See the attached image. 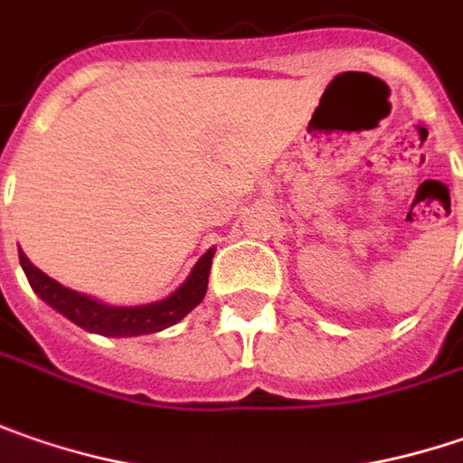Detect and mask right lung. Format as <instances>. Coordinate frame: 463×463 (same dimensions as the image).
I'll use <instances>...</instances> for the list:
<instances>
[{"instance_id":"1","label":"right lung","mask_w":463,"mask_h":463,"mask_svg":"<svg viewBox=\"0 0 463 463\" xmlns=\"http://www.w3.org/2000/svg\"><path fill=\"white\" fill-rule=\"evenodd\" d=\"M212 256H214V249H210L196 261L189 279L173 292L171 298H165L160 303H150V306H134V308L106 306L88 295H80V292L59 285L49 274H43L35 264H31V259L23 251H20V264H23L35 295L41 300H46L53 311L67 316L71 324L82 326L85 332L103 334V336H139V334L163 332L173 324H178L186 313H192L204 300L207 282H210Z\"/></svg>"}]
</instances>
